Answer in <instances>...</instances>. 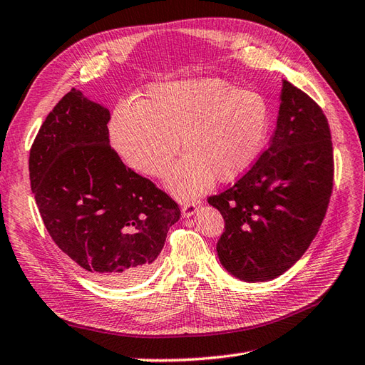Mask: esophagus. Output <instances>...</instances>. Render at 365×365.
<instances>
[{"instance_id": "esophagus-1", "label": "esophagus", "mask_w": 365, "mask_h": 365, "mask_svg": "<svg viewBox=\"0 0 365 365\" xmlns=\"http://www.w3.org/2000/svg\"><path fill=\"white\" fill-rule=\"evenodd\" d=\"M200 205H202L200 200H190V202L183 203V207H182L183 217H190L192 215H196L197 210L200 208Z\"/></svg>"}]
</instances>
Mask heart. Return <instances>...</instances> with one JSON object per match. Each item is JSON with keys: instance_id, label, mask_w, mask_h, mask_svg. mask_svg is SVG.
<instances>
[{"instance_id": "1", "label": "heart", "mask_w": 365, "mask_h": 365, "mask_svg": "<svg viewBox=\"0 0 365 365\" xmlns=\"http://www.w3.org/2000/svg\"><path fill=\"white\" fill-rule=\"evenodd\" d=\"M270 115L257 93L216 79H188L150 86L138 104L118 106L108 124L113 150L133 171L169 177L175 196L191 199L216 179H241L266 146Z\"/></svg>"}]
</instances>
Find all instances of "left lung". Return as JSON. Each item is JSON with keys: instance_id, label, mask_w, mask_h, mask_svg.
<instances>
[{"instance_id": "8db88e82", "label": "left lung", "mask_w": 365, "mask_h": 365, "mask_svg": "<svg viewBox=\"0 0 365 365\" xmlns=\"http://www.w3.org/2000/svg\"><path fill=\"white\" fill-rule=\"evenodd\" d=\"M279 101L269 148L233 186L208 197L225 221L219 261L242 282H269L292 267L316 238L333 191L324 110L287 81Z\"/></svg>"}]
</instances>
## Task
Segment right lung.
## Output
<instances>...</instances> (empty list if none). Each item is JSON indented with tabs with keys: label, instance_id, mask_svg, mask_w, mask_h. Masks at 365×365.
I'll return each mask as SVG.
<instances>
[{
	"label": "right lung",
	"instance_id": "obj_1",
	"mask_svg": "<svg viewBox=\"0 0 365 365\" xmlns=\"http://www.w3.org/2000/svg\"><path fill=\"white\" fill-rule=\"evenodd\" d=\"M108 121L106 107L68 91L32 143L29 179L57 247L99 283L129 286L154 267L180 208L123 163Z\"/></svg>",
	"mask_w": 365,
	"mask_h": 365
}]
</instances>
